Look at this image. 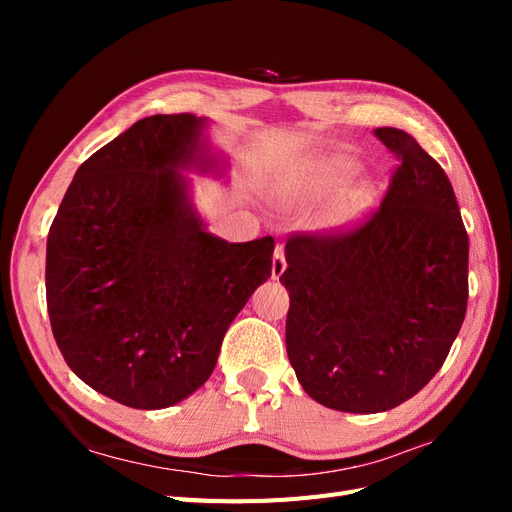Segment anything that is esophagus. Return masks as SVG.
Masks as SVG:
<instances>
[{
  "label": "esophagus",
  "mask_w": 512,
  "mask_h": 512,
  "mask_svg": "<svg viewBox=\"0 0 512 512\" xmlns=\"http://www.w3.org/2000/svg\"><path fill=\"white\" fill-rule=\"evenodd\" d=\"M286 267H288V262H286V256H284V247L277 245L275 256H273V267H271L273 280H277V277H280L286 271Z\"/></svg>",
  "instance_id": "esophagus-1"
}]
</instances>
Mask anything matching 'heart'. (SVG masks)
Listing matches in <instances>:
<instances>
[{
	"mask_svg": "<svg viewBox=\"0 0 512 512\" xmlns=\"http://www.w3.org/2000/svg\"><path fill=\"white\" fill-rule=\"evenodd\" d=\"M352 173V164L348 160L335 158L324 162L322 166H318L312 175H309L305 181H301L297 188H292L288 194V203L292 205H305L309 200H316L324 194H329L333 190H337ZM367 203V194L363 190H356L354 194H350L342 205L337 207V211L331 215L333 224H344L350 218H354L356 213L363 209V205Z\"/></svg>",
	"mask_w": 512,
	"mask_h": 512,
	"instance_id": "heart-1",
	"label": "heart"
}]
</instances>
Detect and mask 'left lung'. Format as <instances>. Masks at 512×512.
I'll return each instance as SVG.
<instances>
[{
    "label": "left lung",
    "instance_id": "obj_1",
    "mask_svg": "<svg viewBox=\"0 0 512 512\" xmlns=\"http://www.w3.org/2000/svg\"><path fill=\"white\" fill-rule=\"evenodd\" d=\"M376 209L286 241V350L305 393L356 414L391 410L438 374L466 318L468 232L442 166L397 128Z\"/></svg>",
    "mask_w": 512,
    "mask_h": 512
}]
</instances>
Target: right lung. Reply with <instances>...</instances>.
I'll list each match as a JSON object with an SVG mask.
<instances>
[{
    "label": "right lung",
    "mask_w": 512,
    "mask_h": 512,
    "mask_svg": "<svg viewBox=\"0 0 512 512\" xmlns=\"http://www.w3.org/2000/svg\"><path fill=\"white\" fill-rule=\"evenodd\" d=\"M203 119L151 115L87 158L46 239L55 342L91 389L160 410L192 395L222 339L271 277L273 237L228 243L203 230L177 168Z\"/></svg>",
    "instance_id": "right-lung-1"
}]
</instances>
